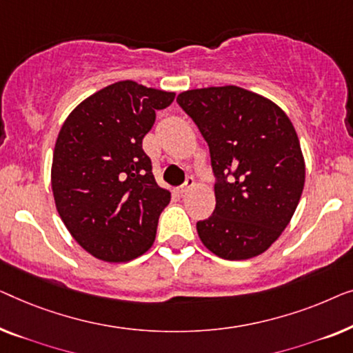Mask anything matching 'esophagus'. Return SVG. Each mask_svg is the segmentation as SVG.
<instances>
[{"label":"esophagus","mask_w":353,"mask_h":353,"mask_svg":"<svg viewBox=\"0 0 353 353\" xmlns=\"http://www.w3.org/2000/svg\"><path fill=\"white\" fill-rule=\"evenodd\" d=\"M193 185H195V179H193V176H187L185 182H183L182 185L179 187V192H181V193H185V192L190 190V188H192Z\"/></svg>","instance_id":"34e87169"}]
</instances>
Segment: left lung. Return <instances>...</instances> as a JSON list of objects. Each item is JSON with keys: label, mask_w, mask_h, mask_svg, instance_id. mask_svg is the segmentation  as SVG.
<instances>
[{"label": "left lung", "mask_w": 353, "mask_h": 353, "mask_svg": "<svg viewBox=\"0 0 353 353\" xmlns=\"http://www.w3.org/2000/svg\"><path fill=\"white\" fill-rule=\"evenodd\" d=\"M177 103L210 147L216 208L196 222L203 245L227 261L250 259L294 214L305 181L296 129L269 99L238 86L192 89Z\"/></svg>", "instance_id": "1"}]
</instances>
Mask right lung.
Returning a JSON list of instances; mask_svg holds the SVG:
<instances>
[{"label":"right lung","instance_id":"right-lung-1","mask_svg":"<svg viewBox=\"0 0 353 353\" xmlns=\"http://www.w3.org/2000/svg\"><path fill=\"white\" fill-rule=\"evenodd\" d=\"M174 92L120 81L79 103L52 157L59 214L88 252L107 262L136 259L153 245L171 193L158 187L142 139Z\"/></svg>","mask_w":353,"mask_h":353}]
</instances>
